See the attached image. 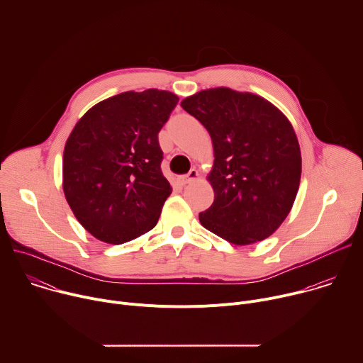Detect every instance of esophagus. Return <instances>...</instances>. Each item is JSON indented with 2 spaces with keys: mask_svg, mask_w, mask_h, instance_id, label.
<instances>
[{
  "mask_svg": "<svg viewBox=\"0 0 363 363\" xmlns=\"http://www.w3.org/2000/svg\"><path fill=\"white\" fill-rule=\"evenodd\" d=\"M196 179H199V174H198V171H196V169H191L186 175H182V177H179V178H178V181H179L182 185H185V184H191V182L196 181Z\"/></svg>",
  "mask_w": 363,
  "mask_h": 363,
  "instance_id": "34e87169",
  "label": "esophagus"
}]
</instances>
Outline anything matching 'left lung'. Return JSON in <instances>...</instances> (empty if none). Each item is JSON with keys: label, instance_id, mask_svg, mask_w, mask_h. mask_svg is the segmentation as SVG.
Returning <instances> with one entry per match:
<instances>
[{"label": "left lung", "instance_id": "obj_1", "mask_svg": "<svg viewBox=\"0 0 363 363\" xmlns=\"http://www.w3.org/2000/svg\"><path fill=\"white\" fill-rule=\"evenodd\" d=\"M181 106L214 147L206 177L214 202L199 223L235 245L266 240L291 211L300 185L301 152L290 121L267 99L230 87L201 90Z\"/></svg>", "mask_w": 363, "mask_h": 363}]
</instances>
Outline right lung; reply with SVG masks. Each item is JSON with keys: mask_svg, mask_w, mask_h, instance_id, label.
Segmentation results:
<instances>
[{"mask_svg": "<svg viewBox=\"0 0 363 363\" xmlns=\"http://www.w3.org/2000/svg\"><path fill=\"white\" fill-rule=\"evenodd\" d=\"M178 100L168 90H129L99 101L74 125L63 152V191L94 238L123 244L157 225L172 192L158 133Z\"/></svg>", "mask_w": 363, "mask_h": 363, "instance_id": "right-lung-1", "label": "right lung"}]
</instances>
